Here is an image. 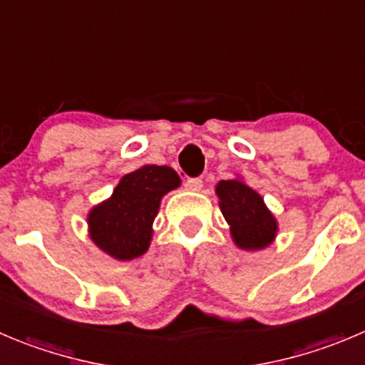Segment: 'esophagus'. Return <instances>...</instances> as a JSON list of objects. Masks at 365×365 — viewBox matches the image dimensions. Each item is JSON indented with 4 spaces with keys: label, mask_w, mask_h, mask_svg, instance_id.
<instances>
[{
    "label": "esophagus",
    "mask_w": 365,
    "mask_h": 365,
    "mask_svg": "<svg viewBox=\"0 0 365 365\" xmlns=\"http://www.w3.org/2000/svg\"><path fill=\"white\" fill-rule=\"evenodd\" d=\"M185 188L190 192H200L202 190V179L200 177H188L185 182Z\"/></svg>",
    "instance_id": "34e87169"
}]
</instances>
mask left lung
<instances>
[{"label": "left lung", "instance_id": "1", "mask_svg": "<svg viewBox=\"0 0 365 365\" xmlns=\"http://www.w3.org/2000/svg\"><path fill=\"white\" fill-rule=\"evenodd\" d=\"M215 192L237 247L259 251L272 244L277 235V220L259 193L249 188L242 179L220 180Z\"/></svg>", "mask_w": 365, "mask_h": 365}]
</instances>
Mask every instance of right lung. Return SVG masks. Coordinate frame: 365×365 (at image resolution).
<instances>
[{"instance_id":"right-lung-1","label":"right lung","mask_w":365,"mask_h":365,"mask_svg":"<svg viewBox=\"0 0 365 365\" xmlns=\"http://www.w3.org/2000/svg\"><path fill=\"white\" fill-rule=\"evenodd\" d=\"M179 186V175L170 166L145 165L127 173L113 195L89 211V237L96 247L120 262L145 255L161 199Z\"/></svg>"}]
</instances>
